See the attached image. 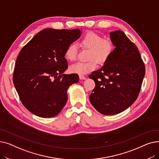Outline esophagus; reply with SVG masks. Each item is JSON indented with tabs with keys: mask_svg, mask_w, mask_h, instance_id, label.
Segmentation results:
<instances>
[{
	"mask_svg": "<svg viewBox=\"0 0 159 159\" xmlns=\"http://www.w3.org/2000/svg\"><path fill=\"white\" fill-rule=\"evenodd\" d=\"M79 79L80 80H84L86 79V77L85 76H84V75H79Z\"/></svg>",
	"mask_w": 159,
	"mask_h": 159,
	"instance_id": "34e87169",
	"label": "esophagus"
}]
</instances>
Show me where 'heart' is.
I'll use <instances>...</instances> for the list:
<instances>
[{
	"label": "heart",
	"instance_id": "b5f03b06",
	"mask_svg": "<svg viewBox=\"0 0 159 159\" xmlns=\"http://www.w3.org/2000/svg\"><path fill=\"white\" fill-rule=\"evenodd\" d=\"M82 48L89 49L87 62H79L71 65L70 70L73 73L84 75L94 70L99 65H104L109 60L114 51V45L109 39H103L98 33L89 31L83 35L80 40ZM78 48L75 43L70 44L65 51V57L73 62L76 60Z\"/></svg>",
	"mask_w": 159,
	"mask_h": 159
}]
</instances>
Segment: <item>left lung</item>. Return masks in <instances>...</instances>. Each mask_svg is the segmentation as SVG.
Here are the masks:
<instances>
[{
	"mask_svg": "<svg viewBox=\"0 0 159 159\" xmlns=\"http://www.w3.org/2000/svg\"><path fill=\"white\" fill-rule=\"evenodd\" d=\"M110 34L114 51L101 69L89 76L95 83L90 102L106 115L118 114L136 101L146 71L137 46L125 33L118 30Z\"/></svg>",
	"mask_w": 159,
	"mask_h": 159,
	"instance_id": "1",
	"label": "left lung"
}]
</instances>
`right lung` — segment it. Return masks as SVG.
Masks as SVG:
<instances>
[{"mask_svg":"<svg viewBox=\"0 0 159 159\" xmlns=\"http://www.w3.org/2000/svg\"><path fill=\"white\" fill-rule=\"evenodd\" d=\"M80 35L79 29L46 28L20 50L13 81L21 102L33 114L52 117L65 106L67 90L79 79L76 73H63L68 69L65 51Z\"/></svg>","mask_w":159,"mask_h":159,"instance_id":"add662e5","label":"right lung"}]
</instances>
